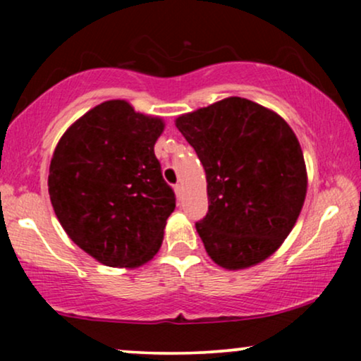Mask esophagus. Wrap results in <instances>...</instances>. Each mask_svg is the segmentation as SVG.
Returning a JSON list of instances; mask_svg holds the SVG:
<instances>
[{"instance_id":"1","label":"esophagus","mask_w":361,"mask_h":361,"mask_svg":"<svg viewBox=\"0 0 361 361\" xmlns=\"http://www.w3.org/2000/svg\"><path fill=\"white\" fill-rule=\"evenodd\" d=\"M175 192H176V197L181 198V185L180 183L175 185Z\"/></svg>"}]
</instances>
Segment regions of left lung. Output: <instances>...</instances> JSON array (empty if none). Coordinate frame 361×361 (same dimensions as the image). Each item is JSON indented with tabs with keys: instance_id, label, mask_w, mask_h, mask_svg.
Masks as SVG:
<instances>
[{
	"instance_id": "left-lung-1",
	"label": "left lung",
	"mask_w": 361,
	"mask_h": 361,
	"mask_svg": "<svg viewBox=\"0 0 361 361\" xmlns=\"http://www.w3.org/2000/svg\"><path fill=\"white\" fill-rule=\"evenodd\" d=\"M204 164L209 212L195 224L219 267L241 270L273 255L307 192L299 140L275 111L231 97L176 118Z\"/></svg>"
}]
</instances>
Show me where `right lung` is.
Returning a JSON list of instances; mask_svg holds the SVG:
<instances>
[{
	"label": "right lung",
	"instance_id": "add662e5",
	"mask_svg": "<svg viewBox=\"0 0 361 361\" xmlns=\"http://www.w3.org/2000/svg\"><path fill=\"white\" fill-rule=\"evenodd\" d=\"M163 128L161 118L110 100L76 120L54 151V212L69 238L106 267H140L163 243L176 207L154 154Z\"/></svg>",
	"mask_w": 361,
	"mask_h": 361
}]
</instances>
